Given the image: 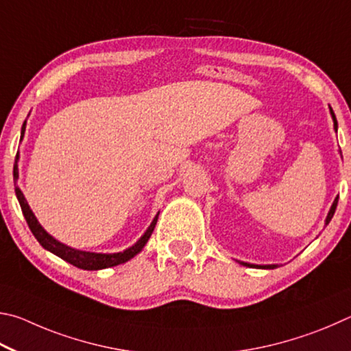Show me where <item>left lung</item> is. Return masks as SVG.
Instances as JSON below:
<instances>
[{
	"instance_id": "left-lung-1",
	"label": "left lung",
	"mask_w": 351,
	"mask_h": 351,
	"mask_svg": "<svg viewBox=\"0 0 351 351\" xmlns=\"http://www.w3.org/2000/svg\"><path fill=\"white\" fill-rule=\"evenodd\" d=\"M330 114H331V119H333V123H335V131L337 132V120H336V115H335L333 109H331V108H330ZM337 199H339V197L335 199L333 205H331V208H330L328 216H327V219H325V225H328L330 220L333 219V216H335V211H336V206H337ZM241 263H242L243 267H254V268H265V269H274V268H278V265H253V263H247V262H241Z\"/></svg>"
}]
</instances>
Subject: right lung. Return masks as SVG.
Returning <instances> with one entry per match:
<instances>
[{"mask_svg": "<svg viewBox=\"0 0 351 351\" xmlns=\"http://www.w3.org/2000/svg\"><path fill=\"white\" fill-rule=\"evenodd\" d=\"M24 129H26V121L23 123V128H21V138H23V135H24ZM18 158H20V156H18V154H16L15 163H14V180H15V185H16V180H18ZM15 194H16L18 202H20L21 211L24 214V219H26V222L29 225L30 231H32V234L35 236L36 241L40 242L41 247L45 248V250H47V251H51V253H53L55 256L61 257V259H63V261L69 262L71 265L77 267V268H82V269H88V271H94V269H103V268L115 267V265H120V263L128 262L129 259H132L135 254H138L140 251L143 250L146 242L149 241V237L152 234L154 228H156V223H157V219H158V214H157V216L154 217L152 223L149 225V228H147L145 234L140 237V241L137 243H134L131 248L121 251V253H112V254L89 253V251H82V250H75V248L67 247V245L58 242L57 239H53L38 223V220H36L35 214L32 213V210H30V206L27 205L26 199H24V194L21 193V189L18 188V186H15Z\"/></svg>", "mask_w": 351, "mask_h": 351, "instance_id": "1", "label": "right lung"}]
</instances>
